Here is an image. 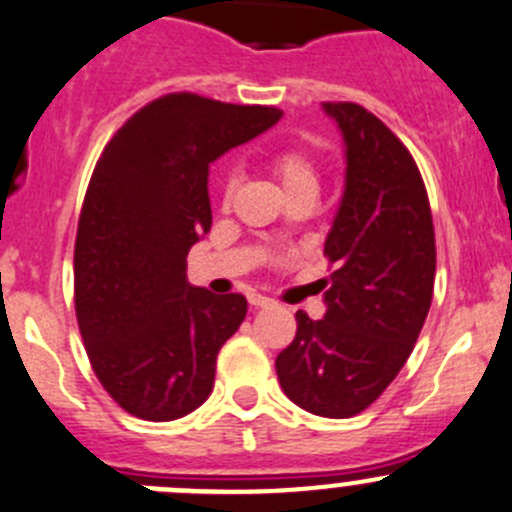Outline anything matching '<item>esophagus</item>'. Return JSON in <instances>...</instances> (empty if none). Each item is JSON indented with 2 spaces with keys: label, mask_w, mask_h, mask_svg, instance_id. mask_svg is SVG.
Returning <instances> with one entry per match:
<instances>
[{
  "label": "esophagus",
  "mask_w": 512,
  "mask_h": 512,
  "mask_svg": "<svg viewBox=\"0 0 512 512\" xmlns=\"http://www.w3.org/2000/svg\"><path fill=\"white\" fill-rule=\"evenodd\" d=\"M248 304L256 306V309H261V306H271L274 301L269 299V296H261V294H248Z\"/></svg>",
  "instance_id": "obj_1"
}]
</instances>
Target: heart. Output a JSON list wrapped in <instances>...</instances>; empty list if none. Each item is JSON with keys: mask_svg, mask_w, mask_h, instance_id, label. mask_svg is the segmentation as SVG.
Returning <instances> with one entry per match:
<instances>
[{"mask_svg": "<svg viewBox=\"0 0 512 512\" xmlns=\"http://www.w3.org/2000/svg\"><path fill=\"white\" fill-rule=\"evenodd\" d=\"M269 168L274 178L279 180L281 191L286 198L296 196V193H314L319 191V170H316L314 160L309 153L299 148H284L276 150L269 160ZM233 193H236V178H228L223 183V203H231Z\"/></svg>", "mask_w": 512, "mask_h": 512, "instance_id": "heart-1", "label": "heart"}]
</instances>
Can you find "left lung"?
Segmentation results:
<instances>
[{
	"mask_svg": "<svg viewBox=\"0 0 512 512\" xmlns=\"http://www.w3.org/2000/svg\"><path fill=\"white\" fill-rule=\"evenodd\" d=\"M347 145V188L324 256L326 314L296 311V337L276 357L286 397L344 420L367 410L415 349L435 289V226L405 143L357 102H324Z\"/></svg>",
	"mask_w": 512,
	"mask_h": 512,
	"instance_id": "obj_1",
	"label": "left lung"
}]
</instances>
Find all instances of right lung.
<instances>
[{
    "label": "right lung",
    "instance_id": "1",
    "mask_svg": "<svg viewBox=\"0 0 512 512\" xmlns=\"http://www.w3.org/2000/svg\"><path fill=\"white\" fill-rule=\"evenodd\" d=\"M281 118L279 107L170 92L140 107L102 150L75 238V314L105 392L148 422L201 407L246 296L186 279L211 231L208 165Z\"/></svg>",
    "mask_w": 512,
    "mask_h": 512
}]
</instances>
